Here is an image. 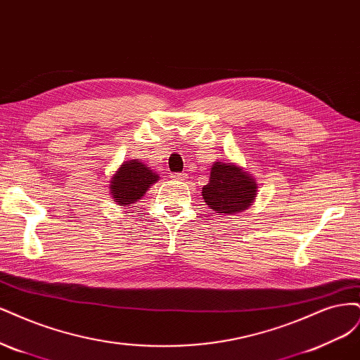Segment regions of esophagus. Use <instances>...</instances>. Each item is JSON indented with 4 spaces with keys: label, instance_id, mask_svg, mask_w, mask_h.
Listing matches in <instances>:
<instances>
[{
    "label": "esophagus",
    "instance_id": "esophagus-1",
    "mask_svg": "<svg viewBox=\"0 0 360 360\" xmlns=\"http://www.w3.org/2000/svg\"><path fill=\"white\" fill-rule=\"evenodd\" d=\"M170 178H172L173 181H185V178H187V175H185V173H172Z\"/></svg>",
    "mask_w": 360,
    "mask_h": 360
}]
</instances>
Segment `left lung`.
<instances>
[{"label":"left lung","instance_id":"8db88e82","mask_svg":"<svg viewBox=\"0 0 360 360\" xmlns=\"http://www.w3.org/2000/svg\"><path fill=\"white\" fill-rule=\"evenodd\" d=\"M257 194V184L247 172L231 163L217 161L207 185L202 188L203 200L218 214H236L248 210Z\"/></svg>","mask_w":360,"mask_h":360}]
</instances>
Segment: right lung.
Returning a JSON list of instances; mask_svg holds the SVG:
<instances>
[{
	"mask_svg": "<svg viewBox=\"0 0 360 360\" xmlns=\"http://www.w3.org/2000/svg\"><path fill=\"white\" fill-rule=\"evenodd\" d=\"M155 181H158L155 172L149 170L137 160L127 161L117 175H113L109 185L113 202H118L121 206L136 203Z\"/></svg>",
	"mask_w": 360,
	"mask_h": 360,
	"instance_id": "add662e5",
	"label": "right lung"
}]
</instances>
